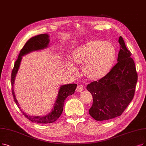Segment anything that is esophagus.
Returning a JSON list of instances; mask_svg holds the SVG:
<instances>
[{
  "label": "esophagus",
  "instance_id": "esophagus-1",
  "mask_svg": "<svg viewBox=\"0 0 146 146\" xmlns=\"http://www.w3.org/2000/svg\"><path fill=\"white\" fill-rule=\"evenodd\" d=\"M83 90H84L83 87L81 85H78L76 89V90L77 92H82Z\"/></svg>",
  "mask_w": 146,
  "mask_h": 146
}]
</instances>
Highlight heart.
Wrapping results in <instances>:
<instances>
[{
    "label": "heart",
    "mask_w": 146,
    "mask_h": 146,
    "mask_svg": "<svg viewBox=\"0 0 146 146\" xmlns=\"http://www.w3.org/2000/svg\"><path fill=\"white\" fill-rule=\"evenodd\" d=\"M116 50L113 44L102 40H94L75 49L71 54V62L68 69L77 72L75 66H82L84 77L90 81L104 78L110 72L114 63Z\"/></svg>",
    "instance_id": "b5f03b06"
}]
</instances>
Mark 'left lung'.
<instances>
[{"label": "left lung", "instance_id": "1", "mask_svg": "<svg viewBox=\"0 0 146 146\" xmlns=\"http://www.w3.org/2000/svg\"><path fill=\"white\" fill-rule=\"evenodd\" d=\"M117 63L104 78L93 81L86 89L93 96L89 112L97 121L120 116L131 102L138 80L135 63L121 36Z\"/></svg>", "mask_w": 146, "mask_h": 146}]
</instances>
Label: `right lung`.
I'll return each mask as SVG.
<instances>
[{
	"label": "right lung",
	"mask_w": 146,
	"mask_h": 146,
	"mask_svg": "<svg viewBox=\"0 0 146 146\" xmlns=\"http://www.w3.org/2000/svg\"><path fill=\"white\" fill-rule=\"evenodd\" d=\"M50 43V36L48 34H40L39 35L32 37L29 39L25 44L23 48L21 50L20 53L19 55L18 59L15 61L14 68L11 74V85H12V91L14 96V100L17 106L20 109L19 103L16 99L15 94L14 90V84L17 72L20 68V63L22 60L23 56H24L33 51H40L48 47ZM77 85L76 84H69L62 85L60 87L59 92L57 96V98L54 104L53 108L51 112L48 114L43 116H35L29 115L21 110L22 113L26 118L34 123H50L56 121L58 118L61 115L63 105L65 102V99L69 95L74 94L75 89L77 88Z\"/></svg>",
	"instance_id": "add662e5"
}]
</instances>
